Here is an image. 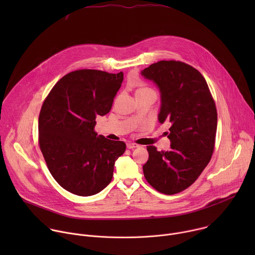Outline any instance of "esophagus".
Here are the masks:
<instances>
[{
	"label": "esophagus",
	"mask_w": 255,
	"mask_h": 255,
	"mask_svg": "<svg viewBox=\"0 0 255 255\" xmlns=\"http://www.w3.org/2000/svg\"><path fill=\"white\" fill-rule=\"evenodd\" d=\"M138 146H139V145L136 144V143H132V142H128L127 143V148L128 149H133V148H136Z\"/></svg>",
	"instance_id": "obj_1"
}]
</instances>
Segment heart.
I'll use <instances>...</instances> for the list:
<instances>
[{"label":"heart","mask_w":255,"mask_h":255,"mask_svg":"<svg viewBox=\"0 0 255 255\" xmlns=\"http://www.w3.org/2000/svg\"><path fill=\"white\" fill-rule=\"evenodd\" d=\"M141 94H155L153 90L149 88H140L136 91V95H141Z\"/></svg>","instance_id":"obj_1"}]
</instances>
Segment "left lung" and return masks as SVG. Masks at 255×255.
Instances as JSON below:
<instances>
[{"label": "left lung", "instance_id": "left-lung-1", "mask_svg": "<svg viewBox=\"0 0 255 255\" xmlns=\"http://www.w3.org/2000/svg\"><path fill=\"white\" fill-rule=\"evenodd\" d=\"M141 75L160 91V123H170L168 151L149 145L143 173L157 192L174 195L191 187L210 162L216 140L217 109L201 72L178 60H161Z\"/></svg>", "mask_w": 255, "mask_h": 255}]
</instances>
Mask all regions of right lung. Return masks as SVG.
Instances as JSON below:
<instances>
[{
    "label": "right lung",
    "mask_w": 255,
    "mask_h": 255,
    "mask_svg": "<svg viewBox=\"0 0 255 255\" xmlns=\"http://www.w3.org/2000/svg\"><path fill=\"white\" fill-rule=\"evenodd\" d=\"M122 82V71L75 70L55 84L42 104L40 150L53 178L71 194L88 197L104 190L126 150L123 141L95 131L96 118L110 112Z\"/></svg>",
    "instance_id": "add662e5"
}]
</instances>
